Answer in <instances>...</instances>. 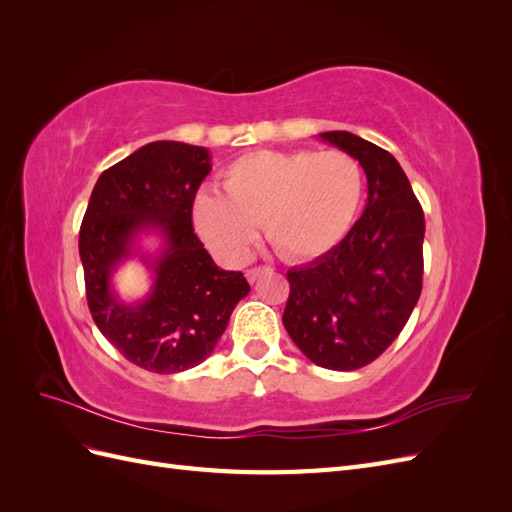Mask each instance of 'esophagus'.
<instances>
[{"instance_id":"obj_1","label":"esophagus","mask_w":512,"mask_h":512,"mask_svg":"<svg viewBox=\"0 0 512 512\" xmlns=\"http://www.w3.org/2000/svg\"><path fill=\"white\" fill-rule=\"evenodd\" d=\"M262 273H271V267H252V269H247V273H245L247 282L254 284V282L258 280V277L262 275Z\"/></svg>"}]
</instances>
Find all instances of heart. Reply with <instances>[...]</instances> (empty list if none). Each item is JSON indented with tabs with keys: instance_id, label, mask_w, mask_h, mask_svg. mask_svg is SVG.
Listing matches in <instances>:
<instances>
[{
	"instance_id": "b5f03b06",
	"label": "heart",
	"mask_w": 512,
	"mask_h": 512,
	"mask_svg": "<svg viewBox=\"0 0 512 512\" xmlns=\"http://www.w3.org/2000/svg\"><path fill=\"white\" fill-rule=\"evenodd\" d=\"M222 194L198 192L192 226L232 262L250 256L262 222L275 252L301 262L329 254L352 230L365 196L363 170L344 151H254L220 175Z\"/></svg>"
}]
</instances>
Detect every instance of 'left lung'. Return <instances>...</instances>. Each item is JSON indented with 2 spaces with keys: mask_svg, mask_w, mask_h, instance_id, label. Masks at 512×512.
I'll list each match as a JSON object with an SVG mask.
<instances>
[{
  "mask_svg": "<svg viewBox=\"0 0 512 512\" xmlns=\"http://www.w3.org/2000/svg\"><path fill=\"white\" fill-rule=\"evenodd\" d=\"M318 138L359 160L367 203L335 250L286 273L282 320L309 361L354 371L395 342L421 297L425 215L389 151L342 130Z\"/></svg>",
  "mask_w": 512,
  "mask_h": 512,
  "instance_id": "left-lung-1",
  "label": "left lung"
}]
</instances>
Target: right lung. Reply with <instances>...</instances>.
Here are the masks:
<instances>
[{"label": "right lung", "instance_id": "1", "mask_svg": "<svg viewBox=\"0 0 512 512\" xmlns=\"http://www.w3.org/2000/svg\"><path fill=\"white\" fill-rule=\"evenodd\" d=\"M209 173V149L149 143L104 170L81 224L91 318L128 361L156 374L203 363L250 292L243 273L220 269L194 235L192 203ZM147 234L161 241L153 255L140 247ZM132 257L150 269L152 288L143 300L126 302L112 275Z\"/></svg>", "mask_w": 512, "mask_h": 512}]
</instances>
